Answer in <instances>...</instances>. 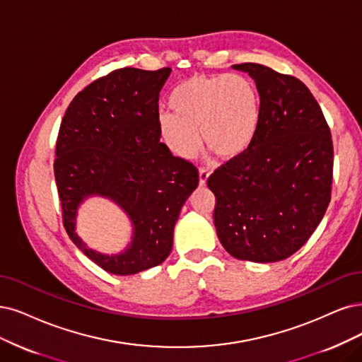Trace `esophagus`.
<instances>
[{
    "mask_svg": "<svg viewBox=\"0 0 362 362\" xmlns=\"http://www.w3.org/2000/svg\"><path fill=\"white\" fill-rule=\"evenodd\" d=\"M210 176V171L207 168H199V185L204 186Z\"/></svg>",
    "mask_w": 362,
    "mask_h": 362,
    "instance_id": "1",
    "label": "esophagus"
}]
</instances>
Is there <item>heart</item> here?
Segmentation results:
<instances>
[{
	"label": "heart",
	"mask_w": 362,
	"mask_h": 362,
	"mask_svg": "<svg viewBox=\"0 0 362 362\" xmlns=\"http://www.w3.org/2000/svg\"><path fill=\"white\" fill-rule=\"evenodd\" d=\"M171 109L158 115V131L179 158H192L199 134L222 159L242 156L255 141L262 105L257 85L242 74H197L179 83L170 97Z\"/></svg>",
	"instance_id": "b5f03b06"
}]
</instances>
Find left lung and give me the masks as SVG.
Here are the masks:
<instances>
[{"mask_svg": "<svg viewBox=\"0 0 362 362\" xmlns=\"http://www.w3.org/2000/svg\"><path fill=\"white\" fill-rule=\"evenodd\" d=\"M233 69L255 80L262 117L249 149L207 179L225 250L237 259L276 262L317 228L331 199L334 151L322 110L301 80L261 64Z\"/></svg>", "mask_w": 362, "mask_h": 362, "instance_id": "left-lung-1", "label": "left lung"}]
</instances>
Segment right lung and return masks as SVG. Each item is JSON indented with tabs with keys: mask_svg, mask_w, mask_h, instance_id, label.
<instances>
[{
	"mask_svg": "<svg viewBox=\"0 0 362 362\" xmlns=\"http://www.w3.org/2000/svg\"><path fill=\"white\" fill-rule=\"evenodd\" d=\"M170 73L115 70L80 90L62 117L53 170L65 231L112 274L167 259L182 206L198 186L197 167L159 141L158 100ZM92 194L110 197L133 222L132 243L119 256L89 250L75 233L76 209Z\"/></svg>",
	"mask_w": 362,
	"mask_h": 362,
	"instance_id": "add662e5",
	"label": "right lung"
}]
</instances>
